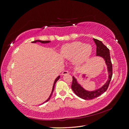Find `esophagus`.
Returning <instances> with one entry per match:
<instances>
[{"label":"esophagus","mask_w":129,"mask_h":129,"mask_svg":"<svg viewBox=\"0 0 129 129\" xmlns=\"http://www.w3.org/2000/svg\"><path fill=\"white\" fill-rule=\"evenodd\" d=\"M61 74H62V75H65L69 74V72H68L67 70H65V71H64V72L62 73Z\"/></svg>","instance_id":"esophagus-1"}]
</instances>
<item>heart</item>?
<instances>
[{"label": "heart", "instance_id": "1", "mask_svg": "<svg viewBox=\"0 0 129 129\" xmlns=\"http://www.w3.org/2000/svg\"><path fill=\"white\" fill-rule=\"evenodd\" d=\"M91 52L90 45L75 42L63 45L60 50V55L64 59H73L75 65H81L89 59Z\"/></svg>", "mask_w": 129, "mask_h": 129}]
</instances>
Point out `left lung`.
I'll return each instance as SVG.
<instances>
[{"label": "left lung", "mask_w": 129, "mask_h": 129, "mask_svg": "<svg viewBox=\"0 0 129 129\" xmlns=\"http://www.w3.org/2000/svg\"><path fill=\"white\" fill-rule=\"evenodd\" d=\"M96 45V56H100L104 59L105 61V64L107 67L108 72V79L106 83L100 88L96 89L93 91H89L85 89L81 85L78 83L74 76H73V82L72 85V89L75 94L83 99L84 100H91L103 94L104 92L106 91L109 87V85L111 81L113 75V66L111 61L110 55V51L109 49L101 42L96 39H93Z\"/></svg>", "instance_id": "1"}]
</instances>
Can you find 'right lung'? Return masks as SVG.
I'll return each instance as SVG.
<instances>
[{
  "instance_id": "obj_1",
  "label": "right lung",
  "mask_w": 129,
  "mask_h": 129,
  "mask_svg": "<svg viewBox=\"0 0 129 129\" xmlns=\"http://www.w3.org/2000/svg\"><path fill=\"white\" fill-rule=\"evenodd\" d=\"M38 42H39V43H42V44H46V43H50V41H49V40H46V41H43V40H35V41H33V42H32V43H38ZM60 76L59 75V76H57V77L56 78L55 80V81H54V84H53V89H52V91H51V94H50V96H49V97L48 98V99L46 100L45 101H44V102L43 103H46V102H47V101H48V100H49V99H50V98L51 97L52 94H53V91H54V86H55V84H56V82H57V81L59 80V78H60Z\"/></svg>"
}]
</instances>
